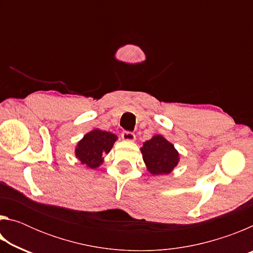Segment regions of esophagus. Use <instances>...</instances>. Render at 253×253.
<instances>
[{"label": "esophagus", "mask_w": 253, "mask_h": 253, "mask_svg": "<svg viewBox=\"0 0 253 253\" xmlns=\"http://www.w3.org/2000/svg\"><path fill=\"white\" fill-rule=\"evenodd\" d=\"M122 138L125 140V142L132 143V142H135L136 136L134 132H131V131H124L122 134Z\"/></svg>", "instance_id": "obj_1"}]
</instances>
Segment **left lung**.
Instances as JSON below:
<instances>
[{
    "mask_svg": "<svg viewBox=\"0 0 253 253\" xmlns=\"http://www.w3.org/2000/svg\"><path fill=\"white\" fill-rule=\"evenodd\" d=\"M146 169L152 175H168L176 168L179 153L164 136L154 135L140 147Z\"/></svg>",
    "mask_w": 253,
    "mask_h": 253,
    "instance_id": "left-lung-1",
    "label": "left lung"
}]
</instances>
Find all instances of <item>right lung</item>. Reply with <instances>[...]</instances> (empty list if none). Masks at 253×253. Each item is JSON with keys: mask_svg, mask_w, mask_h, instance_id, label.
I'll return each mask as SVG.
<instances>
[{"mask_svg": "<svg viewBox=\"0 0 253 253\" xmlns=\"http://www.w3.org/2000/svg\"><path fill=\"white\" fill-rule=\"evenodd\" d=\"M118 139L113 132L92 129L84 135L75 148V155L85 169H98L104 163V155L108 154Z\"/></svg>", "mask_w": 253, "mask_h": 253, "instance_id": "add662e5", "label": "right lung"}]
</instances>
